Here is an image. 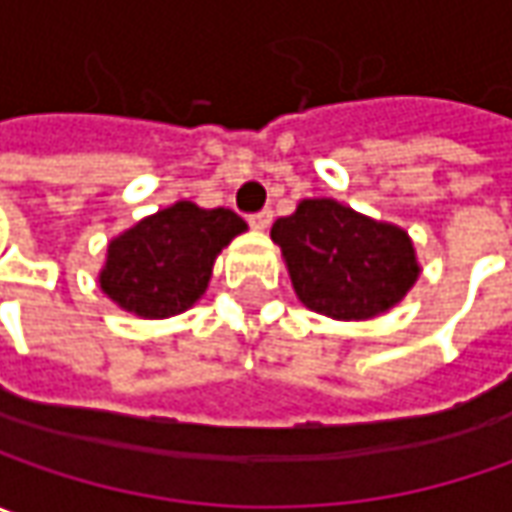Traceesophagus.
Returning <instances> with one entry per match:
<instances>
[{
    "label": "esophagus",
    "mask_w": 512,
    "mask_h": 512,
    "mask_svg": "<svg viewBox=\"0 0 512 512\" xmlns=\"http://www.w3.org/2000/svg\"><path fill=\"white\" fill-rule=\"evenodd\" d=\"M272 221H274L272 209H260V212H255V215H249V223H252L255 229H260V232H263V229H269Z\"/></svg>",
    "instance_id": "34e87169"
}]
</instances>
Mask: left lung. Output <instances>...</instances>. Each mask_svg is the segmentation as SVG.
Instances as JSON below:
<instances>
[{"label": "left lung", "instance_id": "1", "mask_svg": "<svg viewBox=\"0 0 512 512\" xmlns=\"http://www.w3.org/2000/svg\"><path fill=\"white\" fill-rule=\"evenodd\" d=\"M272 240L283 249L297 297L334 320L377 317L408 294L416 266L411 238L343 203L303 201L277 218Z\"/></svg>", "mask_w": 512, "mask_h": 512}]
</instances>
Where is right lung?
I'll list each match as a JSON object with an SVG mask.
<instances>
[{
  "instance_id": "add662e5",
  "label": "right lung",
  "mask_w": 512,
  "mask_h": 512,
  "mask_svg": "<svg viewBox=\"0 0 512 512\" xmlns=\"http://www.w3.org/2000/svg\"><path fill=\"white\" fill-rule=\"evenodd\" d=\"M243 229L246 221L223 206L181 201L161 209L110 243L101 291L138 317L181 314L206 289L218 252Z\"/></svg>"
}]
</instances>
